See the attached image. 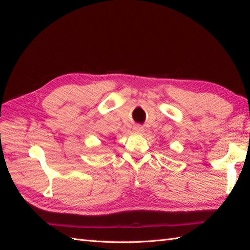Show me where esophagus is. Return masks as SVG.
Instances as JSON below:
<instances>
[{"mask_svg":"<svg viewBox=\"0 0 250 250\" xmlns=\"http://www.w3.org/2000/svg\"><path fill=\"white\" fill-rule=\"evenodd\" d=\"M133 132L138 133V134H142L144 132V128L142 126H135L133 128Z\"/></svg>","mask_w":250,"mask_h":250,"instance_id":"34e87169","label":"esophagus"}]
</instances>
